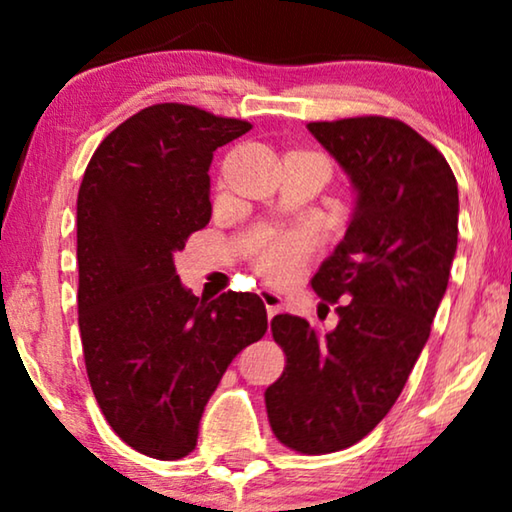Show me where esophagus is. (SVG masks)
<instances>
[{"instance_id":"34e87169","label":"esophagus","mask_w":512,"mask_h":512,"mask_svg":"<svg viewBox=\"0 0 512 512\" xmlns=\"http://www.w3.org/2000/svg\"><path fill=\"white\" fill-rule=\"evenodd\" d=\"M258 293H261V300L265 303V310H268V319H272V317H275V314L282 312L284 300H282V296H279L277 291H272V289H261Z\"/></svg>"}]
</instances>
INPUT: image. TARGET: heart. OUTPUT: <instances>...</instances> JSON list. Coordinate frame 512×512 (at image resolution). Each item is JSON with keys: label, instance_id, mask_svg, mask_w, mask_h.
Returning <instances> with one entry per match:
<instances>
[{"label": "heart", "instance_id": "b5f03b06", "mask_svg": "<svg viewBox=\"0 0 512 512\" xmlns=\"http://www.w3.org/2000/svg\"><path fill=\"white\" fill-rule=\"evenodd\" d=\"M305 254L307 242L303 235H277L258 254V268L272 282H289V279L298 275L300 265L305 261Z\"/></svg>", "mask_w": 512, "mask_h": 512}]
</instances>
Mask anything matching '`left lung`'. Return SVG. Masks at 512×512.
<instances>
[{"instance_id":"8db88e82","label":"left lung","mask_w":512,"mask_h":512,"mask_svg":"<svg viewBox=\"0 0 512 512\" xmlns=\"http://www.w3.org/2000/svg\"><path fill=\"white\" fill-rule=\"evenodd\" d=\"M349 177L347 233L312 277L338 326L319 333L277 314L286 368L265 389L272 431L291 450L328 454L368 436L401 396L445 296L457 254V179L436 146L384 116L307 123Z\"/></svg>"}]
</instances>
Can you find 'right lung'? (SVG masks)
Instances as JSON below:
<instances>
[{"label":"right lung","instance_id":"obj_1","mask_svg":"<svg viewBox=\"0 0 512 512\" xmlns=\"http://www.w3.org/2000/svg\"><path fill=\"white\" fill-rule=\"evenodd\" d=\"M249 130L188 104H153L104 137L83 174V359L109 426L146 457L174 461L195 450L230 361L268 331L256 293L198 298L174 268V254L212 216L214 151Z\"/></svg>","mask_w":512,"mask_h":512}]
</instances>
